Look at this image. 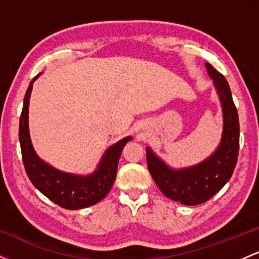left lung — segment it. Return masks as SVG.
<instances>
[{
	"label": "left lung",
	"mask_w": 259,
	"mask_h": 259,
	"mask_svg": "<svg viewBox=\"0 0 259 259\" xmlns=\"http://www.w3.org/2000/svg\"><path fill=\"white\" fill-rule=\"evenodd\" d=\"M209 78L213 80L223 112L221 142L210 156L195 165L173 168L146 147L147 167L154 183L165 197L186 206H196L212 198L234 173L239 154V115L234 105L227 79L206 63Z\"/></svg>",
	"instance_id": "obj_1"
}]
</instances>
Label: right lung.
<instances>
[{
	"label": "right lung",
	"mask_w": 259,
	"mask_h": 259,
	"mask_svg": "<svg viewBox=\"0 0 259 259\" xmlns=\"http://www.w3.org/2000/svg\"><path fill=\"white\" fill-rule=\"evenodd\" d=\"M41 74H37L29 84L19 120V142L26 174L41 194L62 208L81 209L94 206L103 200L111 190L117 177L121 151L133 138L126 136L111 145L103 153L97 168L90 174L67 173L45 162L34 150L29 132V101L32 84Z\"/></svg>",
	"instance_id": "1"
}]
</instances>
